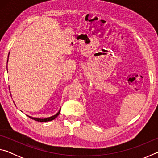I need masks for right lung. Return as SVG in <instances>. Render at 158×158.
Masks as SVG:
<instances>
[{"label":"right lung","mask_w":158,"mask_h":158,"mask_svg":"<svg viewBox=\"0 0 158 158\" xmlns=\"http://www.w3.org/2000/svg\"><path fill=\"white\" fill-rule=\"evenodd\" d=\"M10 54V53H9ZM9 54H8V57H9ZM7 62H8V58H7ZM60 112V110L58 111L57 114H56L55 115H53V116H50V117H48V118H34V117H32V116H28V115H26V116H28L30 118L33 119V120H35V121H40V122H47V121H52V120L55 119L56 118L58 115H59Z\"/></svg>","instance_id":"1"}]
</instances>
